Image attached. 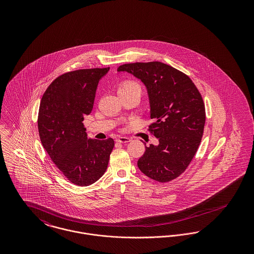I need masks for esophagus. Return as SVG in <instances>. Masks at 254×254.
Masks as SVG:
<instances>
[{"mask_svg": "<svg viewBox=\"0 0 254 254\" xmlns=\"http://www.w3.org/2000/svg\"><path fill=\"white\" fill-rule=\"evenodd\" d=\"M131 141L130 138H127V137H119L116 139V142L118 143H129Z\"/></svg>", "mask_w": 254, "mask_h": 254, "instance_id": "1", "label": "esophagus"}]
</instances>
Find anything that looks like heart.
<instances>
[{
	"instance_id": "heart-1",
	"label": "heart",
	"mask_w": 254,
	"mask_h": 254,
	"mask_svg": "<svg viewBox=\"0 0 254 254\" xmlns=\"http://www.w3.org/2000/svg\"><path fill=\"white\" fill-rule=\"evenodd\" d=\"M127 90H139V91H141V86L139 85V84H137L136 82L127 81V82H124L120 85L118 91H127Z\"/></svg>"
}]
</instances>
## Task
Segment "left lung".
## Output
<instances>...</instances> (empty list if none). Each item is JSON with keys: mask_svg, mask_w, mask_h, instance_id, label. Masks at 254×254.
Listing matches in <instances>:
<instances>
[{"mask_svg": "<svg viewBox=\"0 0 254 254\" xmlns=\"http://www.w3.org/2000/svg\"><path fill=\"white\" fill-rule=\"evenodd\" d=\"M117 71L129 73L145 85L154 121L149 128L159 140L157 145L145 146L138 168L161 183L177 178L191 162L204 132L200 92L189 76L161 62L125 64Z\"/></svg>", "mask_w": 254, "mask_h": 254, "instance_id": "left-lung-1", "label": "left lung"}]
</instances>
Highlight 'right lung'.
Segmentation results:
<instances>
[{
  "label": "right lung",
  "instance_id": "1",
  "mask_svg": "<svg viewBox=\"0 0 254 254\" xmlns=\"http://www.w3.org/2000/svg\"><path fill=\"white\" fill-rule=\"evenodd\" d=\"M107 68L79 69L56 78L41 100L38 129L44 148L74 185L86 187L106 172L114 141L87 138L84 117L93 109L99 81Z\"/></svg>",
  "mask_w": 254,
  "mask_h": 254
}]
</instances>
